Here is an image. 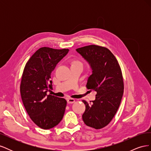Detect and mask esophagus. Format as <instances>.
I'll list each match as a JSON object with an SVG mask.
<instances>
[{
	"label": "esophagus",
	"instance_id": "obj_1",
	"mask_svg": "<svg viewBox=\"0 0 151 151\" xmlns=\"http://www.w3.org/2000/svg\"><path fill=\"white\" fill-rule=\"evenodd\" d=\"M75 102V99L73 98H68L67 99V103L68 104H72Z\"/></svg>",
	"mask_w": 151,
	"mask_h": 151
}]
</instances>
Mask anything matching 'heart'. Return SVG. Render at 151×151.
I'll return each instance as SVG.
<instances>
[{"mask_svg": "<svg viewBox=\"0 0 151 151\" xmlns=\"http://www.w3.org/2000/svg\"><path fill=\"white\" fill-rule=\"evenodd\" d=\"M80 63L79 61H74V62H73V63Z\"/></svg>", "mask_w": 151, "mask_h": 151, "instance_id": "obj_1", "label": "heart"}]
</instances>
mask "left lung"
<instances>
[{"label":"left lung","mask_w":151,"mask_h":151,"mask_svg":"<svg viewBox=\"0 0 151 151\" xmlns=\"http://www.w3.org/2000/svg\"><path fill=\"white\" fill-rule=\"evenodd\" d=\"M92 70L86 87L97 92L92 104L86 105L83 120L85 124L95 129L106 126L118 110L123 94L122 70L116 58L109 50L92 45L76 49Z\"/></svg>","instance_id":"8db88e82"}]
</instances>
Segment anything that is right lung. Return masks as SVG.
<instances>
[{"instance_id": "obj_1", "label": "right lung", "mask_w": 151, "mask_h": 151, "mask_svg": "<svg viewBox=\"0 0 151 151\" xmlns=\"http://www.w3.org/2000/svg\"><path fill=\"white\" fill-rule=\"evenodd\" d=\"M68 50L40 48L24 67L20 86L22 101L32 121L43 129L57 125L64 115L66 100L47 93L53 89L52 72Z\"/></svg>"}]
</instances>
